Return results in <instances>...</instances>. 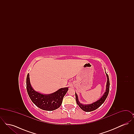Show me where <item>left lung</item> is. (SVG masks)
Here are the masks:
<instances>
[{
    "label": "left lung",
    "mask_w": 134,
    "mask_h": 134,
    "mask_svg": "<svg viewBox=\"0 0 134 134\" xmlns=\"http://www.w3.org/2000/svg\"><path fill=\"white\" fill-rule=\"evenodd\" d=\"M105 74H106V75L107 77V85H106L105 91L104 92V94L102 95V96L95 102H92V103L88 104H82L79 101L78 96H77L76 93L75 92V97H76V101L77 104L79 105V107L81 109L83 110V111H86V112H90L91 111H93V110L96 109L97 108H98L105 100L107 97L108 96V92H109V85H110L108 75V74L106 73V72H105Z\"/></svg>",
    "instance_id": "8db88e82"
}]
</instances>
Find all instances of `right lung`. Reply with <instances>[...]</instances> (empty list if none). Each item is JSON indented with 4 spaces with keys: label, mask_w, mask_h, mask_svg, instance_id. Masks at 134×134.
Returning a JSON list of instances; mask_svg holds the SVG:
<instances>
[{
    "label": "right lung",
    "mask_w": 134,
    "mask_h": 134,
    "mask_svg": "<svg viewBox=\"0 0 134 134\" xmlns=\"http://www.w3.org/2000/svg\"><path fill=\"white\" fill-rule=\"evenodd\" d=\"M26 83L27 93L32 102L38 108L48 111L59 108L62 104L64 96L68 90V87H64L48 94L40 93L32 88L29 73L26 77Z\"/></svg>",
    "instance_id": "add662e5"
}]
</instances>
